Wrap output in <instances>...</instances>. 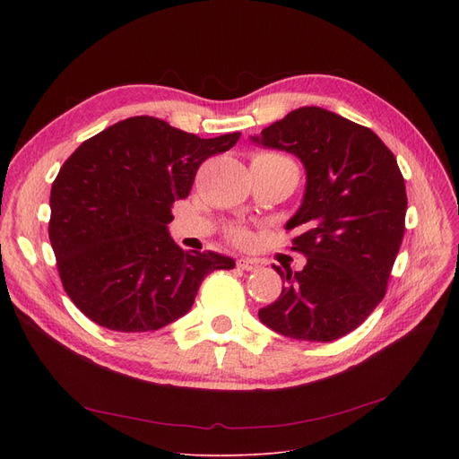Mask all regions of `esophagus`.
I'll list each match as a JSON object with an SVG mask.
<instances>
[{
    "label": "esophagus",
    "mask_w": 459,
    "mask_h": 459,
    "mask_svg": "<svg viewBox=\"0 0 459 459\" xmlns=\"http://www.w3.org/2000/svg\"><path fill=\"white\" fill-rule=\"evenodd\" d=\"M236 266H238L239 270L255 272V270H258V268H260V262H258V260H255V258H239V260L236 262Z\"/></svg>",
    "instance_id": "obj_1"
}]
</instances>
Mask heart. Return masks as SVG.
I'll use <instances>...</instances> for the list:
<instances>
[{"instance_id": "b5f03b06", "label": "heart", "mask_w": 459, "mask_h": 459, "mask_svg": "<svg viewBox=\"0 0 459 459\" xmlns=\"http://www.w3.org/2000/svg\"><path fill=\"white\" fill-rule=\"evenodd\" d=\"M253 163H258V165H264V167H272V169H282V171H294V173H298L296 163L290 158H286L282 154H275V152L256 154L253 158ZM229 238L232 239L234 244L246 246V244L251 242V232L246 227H232L229 230Z\"/></svg>"}]
</instances>
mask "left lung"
Returning a JSON list of instances; mask_svg holds the SVG:
<instances>
[{
    "label": "left lung",
    "instance_id": "obj_1",
    "mask_svg": "<svg viewBox=\"0 0 459 459\" xmlns=\"http://www.w3.org/2000/svg\"><path fill=\"white\" fill-rule=\"evenodd\" d=\"M256 144L290 152L307 171L292 251L301 272L273 266L282 292L258 318L296 341L331 342L363 324L379 305L402 246L407 195L394 154L367 126L316 106L288 113Z\"/></svg>",
    "mask_w": 459,
    "mask_h": 459
}]
</instances>
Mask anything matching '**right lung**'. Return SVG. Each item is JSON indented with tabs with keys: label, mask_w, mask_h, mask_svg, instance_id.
<instances>
[{
	"label": "right lung",
	"mask_w": 459,
	"mask_h": 459,
	"mask_svg": "<svg viewBox=\"0 0 459 459\" xmlns=\"http://www.w3.org/2000/svg\"><path fill=\"white\" fill-rule=\"evenodd\" d=\"M238 139H201L141 115L83 141L63 163L48 234L65 292L89 320L156 331L186 315L208 273L236 266L213 251H182L167 225L201 163Z\"/></svg>",
	"instance_id": "add662e5"
}]
</instances>
